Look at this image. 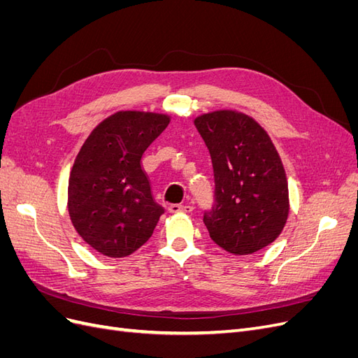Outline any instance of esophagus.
Wrapping results in <instances>:
<instances>
[{"label":"esophagus","mask_w":358,"mask_h":358,"mask_svg":"<svg viewBox=\"0 0 358 358\" xmlns=\"http://www.w3.org/2000/svg\"><path fill=\"white\" fill-rule=\"evenodd\" d=\"M169 210H170L171 213H179V212H185V213H189V212H192V206L170 204V206H169Z\"/></svg>","instance_id":"esophagus-1"}]
</instances>
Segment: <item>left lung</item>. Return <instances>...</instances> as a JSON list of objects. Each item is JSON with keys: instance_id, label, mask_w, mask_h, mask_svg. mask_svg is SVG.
Returning a JSON list of instances; mask_svg holds the SVG:
<instances>
[{"instance_id": "1", "label": "left lung", "mask_w": 358, "mask_h": 358, "mask_svg": "<svg viewBox=\"0 0 358 358\" xmlns=\"http://www.w3.org/2000/svg\"><path fill=\"white\" fill-rule=\"evenodd\" d=\"M194 125L213 166L215 203L203 216L210 239L233 255L275 242L289 212L288 182L264 128L234 110L204 113Z\"/></svg>"}]
</instances>
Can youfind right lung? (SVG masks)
I'll list each match as a JSON object with an SVG mask.
<instances>
[{"label": "right lung", "instance_id": "add662e5", "mask_svg": "<svg viewBox=\"0 0 358 358\" xmlns=\"http://www.w3.org/2000/svg\"><path fill=\"white\" fill-rule=\"evenodd\" d=\"M169 122L170 116L161 113L116 112L92 129L74 159L70 220L82 239L106 257L137 251L164 213L140 162Z\"/></svg>", "mask_w": 358, "mask_h": 358}]
</instances>
